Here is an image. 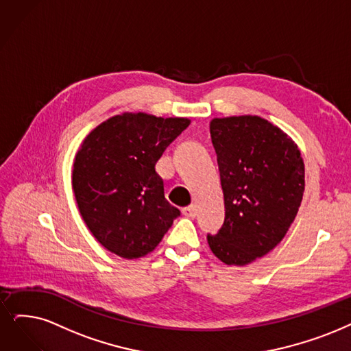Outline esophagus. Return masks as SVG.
<instances>
[{"label":"esophagus","mask_w":351,"mask_h":351,"mask_svg":"<svg viewBox=\"0 0 351 351\" xmlns=\"http://www.w3.org/2000/svg\"><path fill=\"white\" fill-rule=\"evenodd\" d=\"M183 215L187 216V217H194L195 215H197V206L195 204H190L187 207L183 208Z\"/></svg>","instance_id":"34e87169"}]
</instances>
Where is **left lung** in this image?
Here are the masks:
<instances>
[{"mask_svg": "<svg viewBox=\"0 0 351 351\" xmlns=\"http://www.w3.org/2000/svg\"><path fill=\"white\" fill-rule=\"evenodd\" d=\"M210 135L224 221L217 234H207V242L221 262L243 266L284 239L301 206L304 161L297 144L261 117L215 118Z\"/></svg>", "mask_w": 351, "mask_h": 351, "instance_id": "left-lung-1", "label": "left lung"}]
</instances>
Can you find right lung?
<instances>
[{
    "label": "right lung",
    "mask_w": 351,
    "mask_h": 351,
    "mask_svg": "<svg viewBox=\"0 0 351 351\" xmlns=\"http://www.w3.org/2000/svg\"><path fill=\"white\" fill-rule=\"evenodd\" d=\"M189 125L187 118L122 114L83 141L73 164L75 197L86 226L112 254L145 256L180 216L165 199L156 164Z\"/></svg>",
    "instance_id": "obj_1"
}]
</instances>
